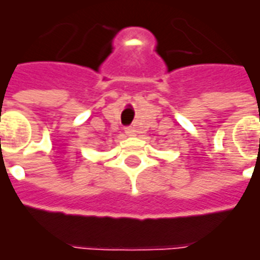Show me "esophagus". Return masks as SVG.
<instances>
[{
  "label": "esophagus",
  "mask_w": 260,
  "mask_h": 260,
  "mask_svg": "<svg viewBox=\"0 0 260 260\" xmlns=\"http://www.w3.org/2000/svg\"><path fill=\"white\" fill-rule=\"evenodd\" d=\"M124 132H126V134H127L128 137L136 136V128H134V127H127L126 130H124Z\"/></svg>",
  "instance_id": "obj_1"
}]
</instances>
